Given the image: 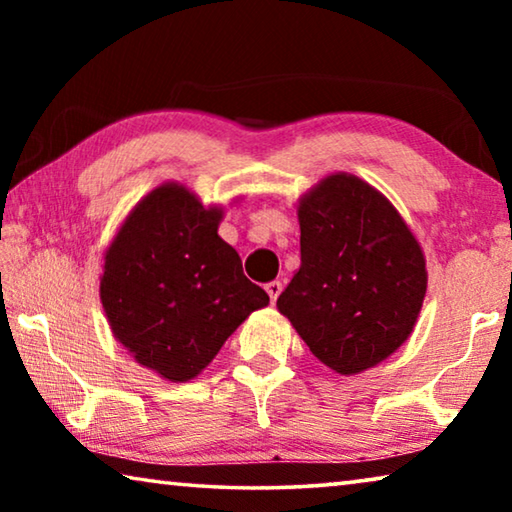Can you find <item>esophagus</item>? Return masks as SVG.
Masks as SVG:
<instances>
[{"mask_svg": "<svg viewBox=\"0 0 512 512\" xmlns=\"http://www.w3.org/2000/svg\"><path fill=\"white\" fill-rule=\"evenodd\" d=\"M264 289H266V293H268V298H271V302H275L277 296H280V293H282V282L273 280V282H268Z\"/></svg>", "mask_w": 512, "mask_h": 512, "instance_id": "34e87169", "label": "esophagus"}]
</instances>
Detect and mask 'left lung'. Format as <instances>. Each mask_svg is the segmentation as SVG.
Instances as JSON below:
<instances>
[{
    "mask_svg": "<svg viewBox=\"0 0 512 512\" xmlns=\"http://www.w3.org/2000/svg\"><path fill=\"white\" fill-rule=\"evenodd\" d=\"M300 271L277 298L318 361L341 375L377 366L409 339L427 268L395 207L336 173L298 207Z\"/></svg>",
    "mask_w": 512,
    "mask_h": 512,
    "instance_id": "left-lung-1",
    "label": "left lung"
}]
</instances>
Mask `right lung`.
I'll return each instance as SVG.
<instances>
[{"mask_svg": "<svg viewBox=\"0 0 512 512\" xmlns=\"http://www.w3.org/2000/svg\"><path fill=\"white\" fill-rule=\"evenodd\" d=\"M221 210L183 185L140 201L106 253L101 302L112 334L137 363L169 381L196 377L225 339L268 305L216 235Z\"/></svg>", "mask_w": 512, "mask_h": 512, "instance_id": "obj_1", "label": "right lung"}]
</instances>
